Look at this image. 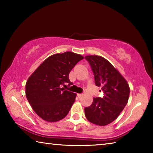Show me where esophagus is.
Wrapping results in <instances>:
<instances>
[{
    "instance_id": "esophagus-1",
    "label": "esophagus",
    "mask_w": 153,
    "mask_h": 153,
    "mask_svg": "<svg viewBox=\"0 0 153 153\" xmlns=\"http://www.w3.org/2000/svg\"><path fill=\"white\" fill-rule=\"evenodd\" d=\"M82 94H77V97H78V98H81L82 97Z\"/></svg>"
}]
</instances>
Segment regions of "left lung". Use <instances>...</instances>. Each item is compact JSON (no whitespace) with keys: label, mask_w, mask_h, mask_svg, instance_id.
Wrapping results in <instances>:
<instances>
[{"label":"left lung","mask_w":153,"mask_h":153,"mask_svg":"<svg viewBox=\"0 0 153 153\" xmlns=\"http://www.w3.org/2000/svg\"><path fill=\"white\" fill-rule=\"evenodd\" d=\"M94 74L96 86L101 88L103 97H96L85 107L87 120L98 126H107L120 115L128 101L129 87L119 71L107 59L97 55L86 56Z\"/></svg>","instance_id":"8db88e82"}]
</instances>
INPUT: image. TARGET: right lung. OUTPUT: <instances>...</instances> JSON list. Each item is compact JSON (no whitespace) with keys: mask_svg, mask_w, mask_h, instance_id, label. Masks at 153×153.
<instances>
[{"mask_svg":"<svg viewBox=\"0 0 153 153\" xmlns=\"http://www.w3.org/2000/svg\"><path fill=\"white\" fill-rule=\"evenodd\" d=\"M84 57L72 52L49 56L28 78L25 94L33 111L42 120L55 122L68 114L76 94L61 87L70 84L69 72Z\"/></svg>","mask_w":153,"mask_h":153,"instance_id":"right-lung-1","label":"right lung"}]
</instances>
